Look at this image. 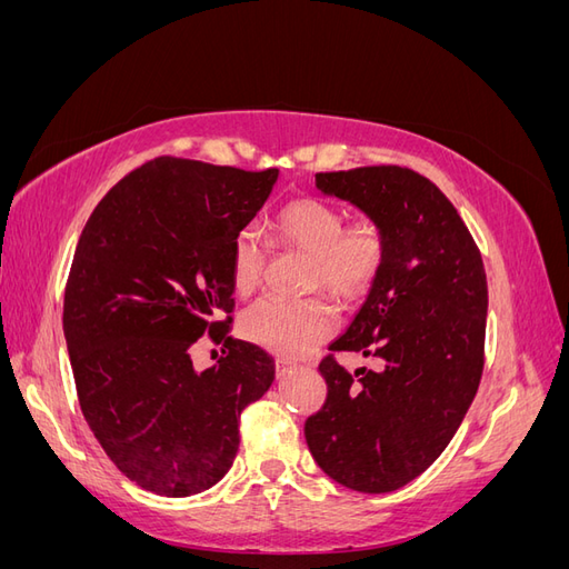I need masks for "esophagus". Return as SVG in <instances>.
Listing matches in <instances>:
<instances>
[{
    "instance_id": "esophagus-1",
    "label": "esophagus",
    "mask_w": 569,
    "mask_h": 569,
    "mask_svg": "<svg viewBox=\"0 0 569 569\" xmlns=\"http://www.w3.org/2000/svg\"><path fill=\"white\" fill-rule=\"evenodd\" d=\"M291 368H297V363L291 358H274V370H278V377H282Z\"/></svg>"
}]
</instances>
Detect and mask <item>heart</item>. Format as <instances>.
<instances>
[{
    "instance_id": "1",
    "label": "heart",
    "mask_w": 569,
    "mask_h": 569,
    "mask_svg": "<svg viewBox=\"0 0 569 569\" xmlns=\"http://www.w3.org/2000/svg\"><path fill=\"white\" fill-rule=\"evenodd\" d=\"M343 221L347 218L330 201L295 199L272 220V244L311 256V287L339 301H353L366 295L380 272L385 234L370 218H356L347 227ZM266 261L268 249L253 230L234 237L230 274L237 295H251L261 284ZM239 327L256 347L280 356H303L335 332L337 316L322 301L261 299L247 308Z\"/></svg>"
}]
</instances>
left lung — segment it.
Returning <instances> with one entry per match:
<instances>
[{
    "instance_id": "8db88e82",
    "label": "left lung",
    "mask_w": 569,
    "mask_h": 569,
    "mask_svg": "<svg viewBox=\"0 0 569 569\" xmlns=\"http://www.w3.org/2000/svg\"><path fill=\"white\" fill-rule=\"evenodd\" d=\"M325 197L382 228L385 258L366 303L330 351L375 358V370L320 363L322 408L303 435L320 470L360 493L422 475L453 439L485 368L487 272L453 203L399 166L318 173Z\"/></svg>"
}]
</instances>
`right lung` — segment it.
Listing matches in <instances>:
<instances>
[{
  "label": "right lung",
  "instance_id": "add662e5",
  "mask_svg": "<svg viewBox=\"0 0 569 569\" xmlns=\"http://www.w3.org/2000/svg\"><path fill=\"white\" fill-rule=\"evenodd\" d=\"M230 166L161 157L97 203L68 274L63 335L82 416L116 468L159 496L226 477L239 416L274 380L256 343L197 370L194 343L222 339L232 313L230 253L278 182ZM226 353V351H222Z\"/></svg>",
  "mask_w": 569,
  "mask_h": 569
}]
</instances>
